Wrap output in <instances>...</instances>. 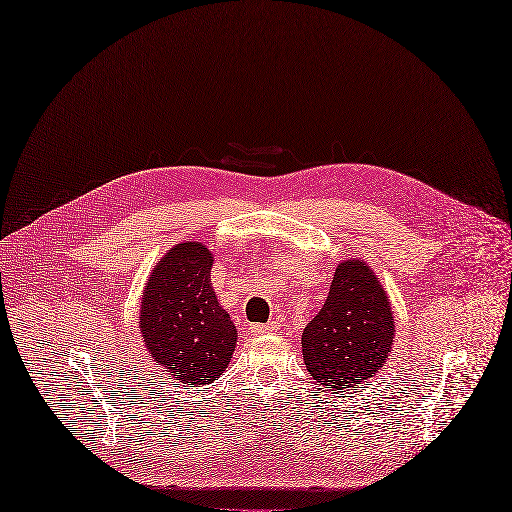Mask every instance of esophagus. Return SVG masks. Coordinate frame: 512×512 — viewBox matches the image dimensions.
<instances>
[{
	"label": "esophagus",
	"instance_id": "obj_1",
	"mask_svg": "<svg viewBox=\"0 0 512 512\" xmlns=\"http://www.w3.org/2000/svg\"><path fill=\"white\" fill-rule=\"evenodd\" d=\"M254 334H267V332H277V324L269 322V324H254L252 326Z\"/></svg>",
	"mask_w": 512,
	"mask_h": 512
}]
</instances>
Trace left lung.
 <instances>
[{
  "label": "left lung",
  "mask_w": 512,
  "mask_h": 512,
  "mask_svg": "<svg viewBox=\"0 0 512 512\" xmlns=\"http://www.w3.org/2000/svg\"><path fill=\"white\" fill-rule=\"evenodd\" d=\"M394 337L390 298L379 277L364 260H343L324 307L303 330V360L322 390H349L379 373Z\"/></svg>",
  "instance_id": "obj_1"
}]
</instances>
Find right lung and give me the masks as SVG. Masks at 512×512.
I'll return each instance as SVG.
<instances>
[{
	"label": "right lung",
	"instance_id": "obj_1",
	"mask_svg": "<svg viewBox=\"0 0 512 512\" xmlns=\"http://www.w3.org/2000/svg\"><path fill=\"white\" fill-rule=\"evenodd\" d=\"M211 264L203 243H178L156 262L144 288L139 328L152 360L175 385L216 381L237 345V328L211 286Z\"/></svg>",
	"mask_w": 512,
	"mask_h": 512
}]
</instances>
